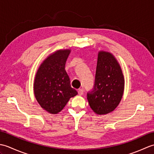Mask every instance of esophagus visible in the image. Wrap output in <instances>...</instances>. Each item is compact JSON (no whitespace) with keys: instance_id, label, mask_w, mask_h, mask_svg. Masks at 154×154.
<instances>
[{"instance_id":"34e87169","label":"esophagus","mask_w":154,"mask_h":154,"mask_svg":"<svg viewBox=\"0 0 154 154\" xmlns=\"http://www.w3.org/2000/svg\"><path fill=\"white\" fill-rule=\"evenodd\" d=\"M78 93H79V95H83V90L82 89H79L78 90Z\"/></svg>"}]
</instances>
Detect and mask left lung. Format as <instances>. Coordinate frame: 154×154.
I'll use <instances>...</instances> for the list:
<instances>
[{
  "label": "left lung",
  "mask_w": 154,
  "mask_h": 154,
  "mask_svg": "<svg viewBox=\"0 0 154 154\" xmlns=\"http://www.w3.org/2000/svg\"><path fill=\"white\" fill-rule=\"evenodd\" d=\"M124 90V77L119 63L112 54L99 51L94 88L87 94L91 109L97 115L112 112L122 99Z\"/></svg>",
  "instance_id": "obj_1"
}]
</instances>
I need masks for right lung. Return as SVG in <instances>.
Segmentation results:
<instances>
[{"instance_id":"add662e5","label":"right lung","mask_w":154,"mask_h":154,"mask_svg":"<svg viewBox=\"0 0 154 154\" xmlns=\"http://www.w3.org/2000/svg\"><path fill=\"white\" fill-rule=\"evenodd\" d=\"M71 52L69 49L59 50L50 54L40 64L35 75L34 92L42 109L52 114L62 110L77 91L71 87L65 69Z\"/></svg>"}]
</instances>
